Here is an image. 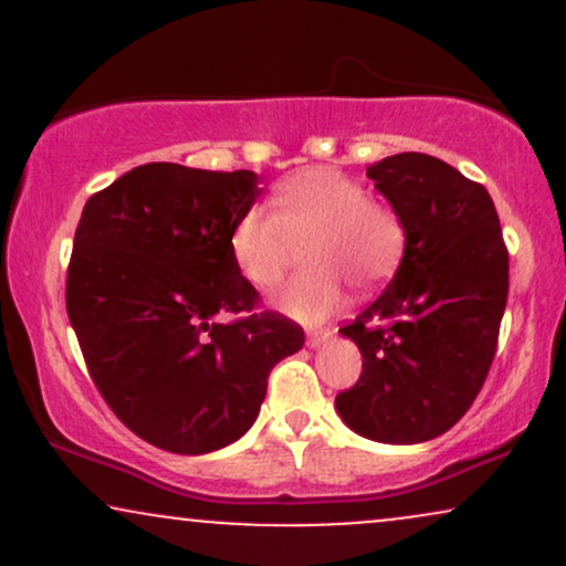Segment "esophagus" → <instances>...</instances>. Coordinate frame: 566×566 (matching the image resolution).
<instances>
[{
	"label": "esophagus",
	"mask_w": 566,
	"mask_h": 566,
	"mask_svg": "<svg viewBox=\"0 0 566 566\" xmlns=\"http://www.w3.org/2000/svg\"><path fill=\"white\" fill-rule=\"evenodd\" d=\"M329 329H319V333H308V337H305V343H308L311 348H319V346H324V343L329 340Z\"/></svg>",
	"instance_id": "34e87169"
}]
</instances>
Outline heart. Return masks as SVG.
I'll use <instances>...</instances> for the list:
<instances>
[{
	"label": "heart",
	"mask_w": 566,
	"mask_h": 566,
	"mask_svg": "<svg viewBox=\"0 0 566 566\" xmlns=\"http://www.w3.org/2000/svg\"><path fill=\"white\" fill-rule=\"evenodd\" d=\"M303 271L271 295L290 319L319 324L346 297V282L365 290L394 274L407 231L399 212L369 199L359 180L335 167H311L271 193V210L247 207L231 229V258L247 282L271 287L290 263L292 244L305 242Z\"/></svg>",
	"instance_id": "heart-1"
}]
</instances>
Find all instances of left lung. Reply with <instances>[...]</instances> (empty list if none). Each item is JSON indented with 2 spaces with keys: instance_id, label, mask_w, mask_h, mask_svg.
I'll use <instances>...</instances> for the list:
<instances>
[{
  "instance_id": "left-lung-1",
  "label": "left lung",
  "mask_w": 566,
  "mask_h": 566,
  "mask_svg": "<svg viewBox=\"0 0 566 566\" xmlns=\"http://www.w3.org/2000/svg\"><path fill=\"white\" fill-rule=\"evenodd\" d=\"M405 223L399 269L340 329L361 350V378L337 394L350 431L420 444L458 423L495 359L509 301V252L484 186L428 154H394L367 170Z\"/></svg>"
}]
</instances>
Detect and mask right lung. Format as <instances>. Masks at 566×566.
I'll return each mask as SVG.
<instances>
[{"mask_svg": "<svg viewBox=\"0 0 566 566\" xmlns=\"http://www.w3.org/2000/svg\"><path fill=\"white\" fill-rule=\"evenodd\" d=\"M252 170L151 161L87 199L66 311L97 391L148 444L207 454L242 439L269 373L303 348L284 316L220 324L258 292L231 258V229L261 197Z\"/></svg>", "mask_w": 566, "mask_h": 566, "instance_id": "1", "label": "right lung"}]
</instances>
